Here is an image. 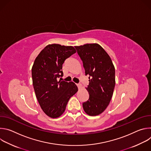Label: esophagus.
<instances>
[{"instance_id":"esophagus-1","label":"esophagus","mask_w":151,"mask_h":151,"mask_svg":"<svg viewBox=\"0 0 151 151\" xmlns=\"http://www.w3.org/2000/svg\"><path fill=\"white\" fill-rule=\"evenodd\" d=\"M76 85L78 86V87L79 88H80L81 87V86H82L81 83H76Z\"/></svg>"}]
</instances>
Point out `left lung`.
<instances>
[{
  "label": "left lung",
  "instance_id": "8db88e82",
  "mask_svg": "<svg viewBox=\"0 0 151 151\" xmlns=\"http://www.w3.org/2000/svg\"><path fill=\"white\" fill-rule=\"evenodd\" d=\"M83 63L85 75L89 78L86 88L89 99L82 103L90 116L101 114L108 106L115 85V67L109 55L97 44L75 47Z\"/></svg>",
  "mask_w": 151,
  "mask_h": 151
}]
</instances>
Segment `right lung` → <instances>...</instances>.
Segmentation results:
<instances>
[{"instance_id":"right-lung-1","label":"right lung","mask_w":151,"mask_h":151,"mask_svg":"<svg viewBox=\"0 0 151 151\" xmlns=\"http://www.w3.org/2000/svg\"><path fill=\"white\" fill-rule=\"evenodd\" d=\"M76 52L72 46L51 44L41 51L34 61L32 76L35 94L42 111L52 118L64 113L70 98L78 91L73 82L58 81L63 76L64 61Z\"/></svg>"}]
</instances>
